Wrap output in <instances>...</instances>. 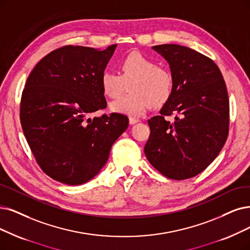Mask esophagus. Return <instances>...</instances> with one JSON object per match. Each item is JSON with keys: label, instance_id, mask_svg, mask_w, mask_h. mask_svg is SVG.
<instances>
[{"label": "esophagus", "instance_id": "1", "mask_svg": "<svg viewBox=\"0 0 250 250\" xmlns=\"http://www.w3.org/2000/svg\"><path fill=\"white\" fill-rule=\"evenodd\" d=\"M138 122H139L138 119H135V118H130V119H129V124H130V125H134V124H136Z\"/></svg>", "mask_w": 250, "mask_h": 250}]
</instances>
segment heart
I'll return each mask as SVG.
<instances>
[{"instance_id": "heart-1", "label": "heart", "mask_w": 250, "mask_h": 250, "mask_svg": "<svg viewBox=\"0 0 250 250\" xmlns=\"http://www.w3.org/2000/svg\"><path fill=\"white\" fill-rule=\"evenodd\" d=\"M120 75L104 71L101 76L104 93L118 98L129 85L130 93L111 104L115 113L130 117L143 116L149 105L159 107L170 99L173 92V77L169 69L157 65L152 58L132 52L119 62Z\"/></svg>"}]
</instances>
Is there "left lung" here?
<instances>
[{"instance_id": "left-lung-1", "label": "left lung", "mask_w": 250, "mask_h": 250, "mask_svg": "<svg viewBox=\"0 0 250 250\" xmlns=\"http://www.w3.org/2000/svg\"><path fill=\"white\" fill-rule=\"evenodd\" d=\"M169 64L173 92L147 121L151 134L145 154L168 178L196 176L217 157L229 132V97L225 80L210 58L177 44L152 47ZM176 115L175 122L167 120Z\"/></svg>"}]
</instances>
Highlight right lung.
<instances>
[{"label":"right lung","instance_id":"1","mask_svg":"<svg viewBox=\"0 0 250 250\" xmlns=\"http://www.w3.org/2000/svg\"><path fill=\"white\" fill-rule=\"evenodd\" d=\"M116 47H62L42 58L27 78L22 130L40 167L59 183L78 186L92 179L128 127L122 114L87 119L106 107L101 76Z\"/></svg>","mask_w":250,"mask_h":250}]
</instances>
